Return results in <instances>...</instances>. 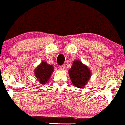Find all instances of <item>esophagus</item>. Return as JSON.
I'll return each instance as SVG.
<instances>
[{
	"label": "esophagus",
	"instance_id": "1",
	"mask_svg": "<svg viewBox=\"0 0 125 125\" xmlns=\"http://www.w3.org/2000/svg\"><path fill=\"white\" fill-rule=\"evenodd\" d=\"M59 68H60V69H61V70H64V69H65V65H60Z\"/></svg>",
	"mask_w": 125,
	"mask_h": 125
}]
</instances>
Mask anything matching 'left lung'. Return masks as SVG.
I'll list each match as a JSON object with an SVG mask.
<instances>
[{"label":"left lung","mask_w":125,"mask_h":125,"mask_svg":"<svg viewBox=\"0 0 125 125\" xmlns=\"http://www.w3.org/2000/svg\"><path fill=\"white\" fill-rule=\"evenodd\" d=\"M68 72L72 84L79 88L87 84L92 74L89 68L80 60H75Z\"/></svg>","instance_id":"8db88e82"}]
</instances>
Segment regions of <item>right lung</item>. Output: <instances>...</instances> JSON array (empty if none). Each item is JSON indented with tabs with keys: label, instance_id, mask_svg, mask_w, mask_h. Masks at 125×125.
I'll use <instances>...</instances> for the list:
<instances>
[{
	"label": "right lung",
	"instance_id": "1",
	"mask_svg": "<svg viewBox=\"0 0 125 125\" xmlns=\"http://www.w3.org/2000/svg\"><path fill=\"white\" fill-rule=\"evenodd\" d=\"M53 71L54 67L52 65L42 61L34 70V74L39 83L45 85L49 81Z\"/></svg>",
	"mask_w": 125,
	"mask_h": 125
}]
</instances>
